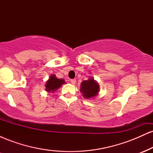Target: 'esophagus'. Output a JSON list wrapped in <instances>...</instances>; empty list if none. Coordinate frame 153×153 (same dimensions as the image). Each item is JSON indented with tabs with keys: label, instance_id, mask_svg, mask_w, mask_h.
Wrapping results in <instances>:
<instances>
[{
	"label": "esophagus",
	"instance_id": "esophagus-1",
	"mask_svg": "<svg viewBox=\"0 0 153 153\" xmlns=\"http://www.w3.org/2000/svg\"><path fill=\"white\" fill-rule=\"evenodd\" d=\"M71 82L73 85H75V84L76 83V80H75V79H72V80H71Z\"/></svg>",
	"mask_w": 153,
	"mask_h": 153
}]
</instances>
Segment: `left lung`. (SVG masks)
<instances>
[{
  "label": "left lung",
  "instance_id": "obj_1",
  "mask_svg": "<svg viewBox=\"0 0 153 153\" xmlns=\"http://www.w3.org/2000/svg\"><path fill=\"white\" fill-rule=\"evenodd\" d=\"M80 92L85 99H94L99 93V85L94 78H90L88 80H83L80 84Z\"/></svg>",
  "mask_w": 153,
  "mask_h": 153
}]
</instances>
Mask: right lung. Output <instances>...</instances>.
<instances>
[{
    "label": "right lung",
    "instance_id": "obj_1",
    "mask_svg": "<svg viewBox=\"0 0 153 153\" xmlns=\"http://www.w3.org/2000/svg\"><path fill=\"white\" fill-rule=\"evenodd\" d=\"M65 83H66V82L63 79L57 78L54 75H51L46 82L45 91L48 93H53Z\"/></svg>",
    "mask_w": 153,
    "mask_h": 153
}]
</instances>
